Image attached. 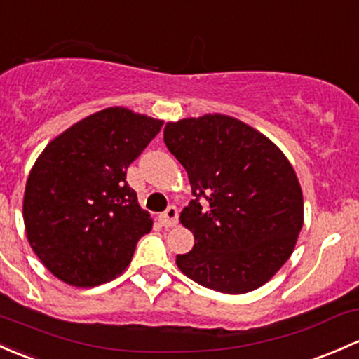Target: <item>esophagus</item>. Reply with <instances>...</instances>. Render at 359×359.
<instances>
[{
  "label": "esophagus",
  "mask_w": 359,
  "mask_h": 359,
  "mask_svg": "<svg viewBox=\"0 0 359 359\" xmlns=\"http://www.w3.org/2000/svg\"><path fill=\"white\" fill-rule=\"evenodd\" d=\"M177 222H179V210H177L175 206H170L165 213L160 215V224L163 225V227H175Z\"/></svg>",
  "instance_id": "34e87169"
}]
</instances>
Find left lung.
Wrapping results in <instances>:
<instances>
[{
	"instance_id": "obj_1",
	"label": "left lung",
	"mask_w": 359,
	"mask_h": 359,
	"mask_svg": "<svg viewBox=\"0 0 359 359\" xmlns=\"http://www.w3.org/2000/svg\"><path fill=\"white\" fill-rule=\"evenodd\" d=\"M163 139L194 196L179 217L194 248L177 256V266L217 292L262 287L290 258L304 222L287 156L265 134L220 113L167 122Z\"/></svg>"
}]
</instances>
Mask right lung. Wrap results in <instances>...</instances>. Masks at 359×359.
Listing matches in <instances>:
<instances>
[{
	"label": "right lung",
	"instance_id": "obj_1",
	"mask_svg": "<svg viewBox=\"0 0 359 359\" xmlns=\"http://www.w3.org/2000/svg\"><path fill=\"white\" fill-rule=\"evenodd\" d=\"M163 120L110 107L48 142L24 192L27 241L44 266L72 287H94L129 266L153 229L126 180L127 168Z\"/></svg>",
	"mask_w": 359,
	"mask_h": 359
}]
</instances>
